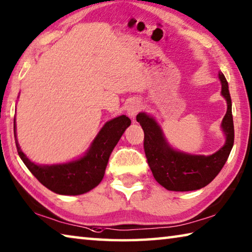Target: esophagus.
I'll return each instance as SVG.
<instances>
[{"label":"esophagus","instance_id":"obj_1","mask_svg":"<svg viewBox=\"0 0 252 252\" xmlns=\"http://www.w3.org/2000/svg\"><path fill=\"white\" fill-rule=\"evenodd\" d=\"M140 109H141L140 102H139V101H135V100H134V101H132V102L129 104V107H127V109H126L127 116H129L131 119H134L136 114L139 113Z\"/></svg>","mask_w":252,"mask_h":252}]
</instances>
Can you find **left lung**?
<instances>
[{
	"label": "left lung",
	"mask_w": 252,
	"mask_h": 252,
	"mask_svg": "<svg viewBox=\"0 0 252 252\" xmlns=\"http://www.w3.org/2000/svg\"><path fill=\"white\" fill-rule=\"evenodd\" d=\"M221 95L227 102V112L221 121L225 144L212 155L189 154L173 149L164 136L161 126L145 112L136 116L144 131V152L153 176L167 190L189 191L208 185L225 165L234 145V121L228 82L222 72L218 74Z\"/></svg>",
	"instance_id": "8db88e82"
}]
</instances>
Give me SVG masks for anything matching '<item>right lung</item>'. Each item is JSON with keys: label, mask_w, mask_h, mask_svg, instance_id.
I'll use <instances>...</instances> for the list:
<instances>
[{"label": "right lung", "mask_w": 252, "mask_h": 252, "mask_svg": "<svg viewBox=\"0 0 252 252\" xmlns=\"http://www.w3.org/2000/svg\"><path fill=\"white\" fill-rule=\"evenodd\" d=\"M130 125L131 120L125 114L112 119L101 127L82 157L59 164H36L23 153L16 139L15 119L14 136L21 159L45 187L59 195L75 196L100 184L112 150Z\"/></svg>", "instance_id": "1"}]
</instances>
